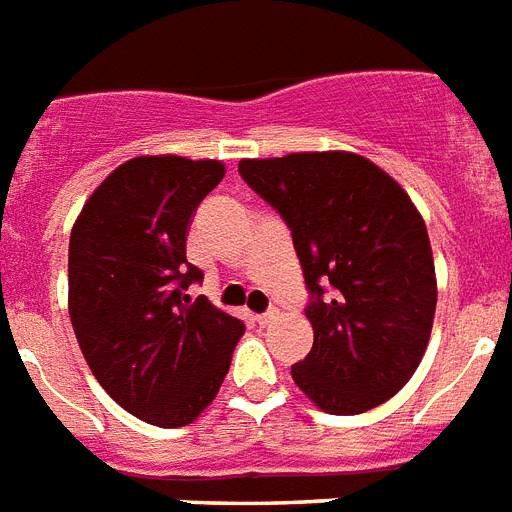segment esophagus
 <instances>
[{
    "instance_id": "obj_1",
    "label": "esophagus",
    "mask_w": 512,
    "mask_h": 512,
    "mask_svg": "<svg viewBox=\"0 0 512 512\" xmlns=\"http://www.w3.org/2000/svg\"><path fill=\"white\" fill-rule=\"evenodd\" d=\"M274 318H277V310H269V313H261V316H256V323H259V326H269Z\"/></svg>"
}]
</instances>
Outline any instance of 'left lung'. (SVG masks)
<instances>
[{
	"instance_id": "obj_1",
	"label": "left lung",
	"mask_w": 512,
	"mask_h": 512,
	"mask_svg": "<svg viewBox=\"0 0 512 512\" xmlns=\"http://www.w3.org/2000/svg\"><path fill=\"white\" fill-rule=\"evenodd\" d=\"M238 170L290 225L316 295L305 310L313 349L292 381L329 414L396 396L425 357L438 305L430 238L409 194L347 150L243 157Z\"/></svg>"
}]
</instances>
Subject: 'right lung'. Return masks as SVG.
<instances>
[{"label": "right lung", "mask_w": 512, "mask_h": 512, "mask_svg": "<svg viewBox=\"0 0 512 512\" xmlns=\"http://www.w3.org/2000/svg\"><path fill=\"white\" fill-rule=\"evenodd\" d=\"M225 178L220 160L139 155L108 173L69 235V318L87 365L126 412L191 425L214 401L246 326L183 290L196 207Z\"/></svg>", "instance_id": "add662e5"}]
</instances>
